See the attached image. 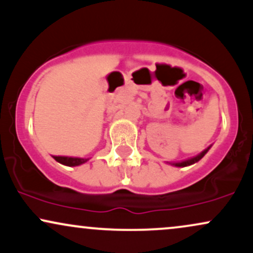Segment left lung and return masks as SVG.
I'll return each mask as SVG.
<instances>
[{"mask_svg":"<svg viewBox=\"0 0 253 253\" xmlns=\"http://www.w3.org/2000/svg\"><path fill=\"white\" fill-rule=\"evenodd\" d=\"M208 150H210V147H208V149H206L205 151H203V152L200 153L199 156L194 157V158H190V159H188V161H184V162H182V163H176L175 165H176V167H187V165H191V164L196 163V162H199L200 159H201L202 157L205 156L206 153H207V151H208Z\"/></svg>","mask_w":253,"mask_h":253,"instance_id":"left-lung-1","label":"left lung"}]
</instances>
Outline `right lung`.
<instances>
[{
	"instance_id": "obj_1",
	"label": "right lung",
	"mask_w": 253,
	"mask_h": 253,
	"mask_svg": "<svg viewBox=\"0 0 253 253\" xmlns=\"http://www.w3.org/2000/svg\"><path fill=\"white\" fill-rule=\"evenodd\" d=\"M53 158L57 162L62 163L64 165H69V167H76V165L85 163L88 159L84 158H74V157H63V156H53Z\"/></svg>"
}]
</instances>
